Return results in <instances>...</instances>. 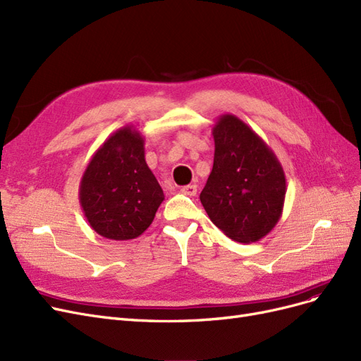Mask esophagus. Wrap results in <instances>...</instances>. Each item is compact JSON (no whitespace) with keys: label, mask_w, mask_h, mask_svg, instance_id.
Here are the masks:
<instances>
[{"label":"esophagus","mask_w":361,"mask_h":361,"mask_svg":"<svg viewBox=\"0 0 361 361\" xmlns=\"http://www.w3.org/2000/svg\"><path fill=\"white\" fill-rule=\"evenodd\" d=\"M180 191L187 195H195L197 194V185H187V187H183Z\"/></svg>","instance_id":"34e87169"}]
</instances>
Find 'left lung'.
<instances>
[{
    "label": "left lung",
    "mask_w": 361,
    "mask_h": 361,
    "mask_svg": "<svg viewBox=\"0 0 361 361\" xmlns=\"http://www.w3.org/2000/svg\"><path fill=\"white\" fill-rule=\"evenodd\" d=\"M212 135L214 167L200 202L226 236L243 244L256 243L280 220L285 171L265 141L233 114L218 117Z\"/></svg>",
    "instance_id": "obj_1"
}]
</instances>
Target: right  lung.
<instances>
[{
    "mask_svg": "<svg viewBox=\"0 0 361 361\" xmlns=\"http://www.w3.org/2000/svg\"><path fill=\"white\" fill-rule=\"evenodd\" d=\"M164 192L145 159V137L123 126L94 152L80 183V203L96 233L128 241L145 233Z\"/></svg>",
    "mask_w": 361,
    "mask_h": 361,
    "instance_id": "obj_1",
    "label": "right lung"
}]
</instances>
